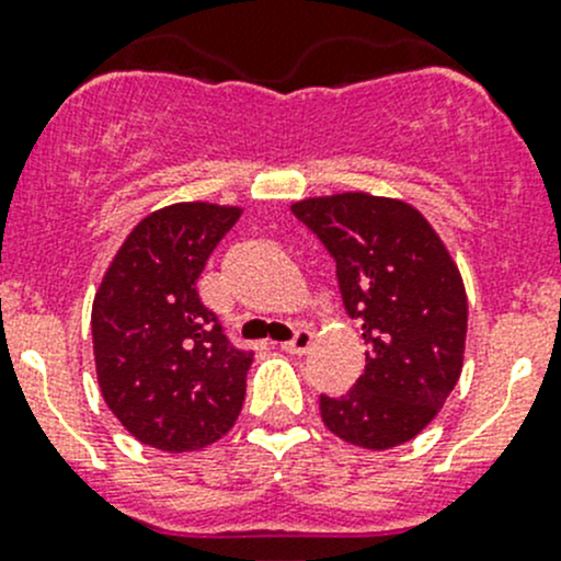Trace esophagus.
I'll use <instances>...</instances> for the list:
<instances>
[{"label": "esophagus", "mask_w": 561, "mask_h": 561, "mask_svg": "<svg viewBox=\"0 0 561 561\" xmlns=\"http://www.w3.org/2000/svg\"><path fill=\"white\" fill-rule=\"evenodd\" d=\"M309 347H312V331H307V328H298L296 333H293L290 342L282 344V350L290 355H304L309 353Z\"/></svg>", "instance_id": "obj_1"}]
</instances>
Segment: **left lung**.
<instances>
[{"label":"left lung","instance_id":"1","mask_svg":"<svg viewBox=\"0 0 561 561\" xmlns=\"http://www.w3.org/2000/svg\"><path fill=\"white\" fill-rule=\"evenodd\" d=\"M336 263L339 293L364 328L366 369L344 396H320L336 437L388 450L421 434L461 375L467 296L421 211L366 192L293 203Z\"/></svg>","mask_w":561,"mask_h":561}]
</instances>
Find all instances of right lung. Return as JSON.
<instances>
[{
    "label": "right lung",
    "mask_w": 561,
    "mask_h": 561,
    "mask_svg": "<svg viewBox=\"0 0 561 561\" xmlns=\"http://www.w3.org/2000/svg\"><path fill=\"white\" fill-rule=\"evenodd\" d=\"M241 208L175 203L127 236L94 296L98 382L122 426L181 454L233 428L247 393L249 350L203 307L197 276Z\"/></svg>",
    "instance_id": "1"
}]
</instances>
